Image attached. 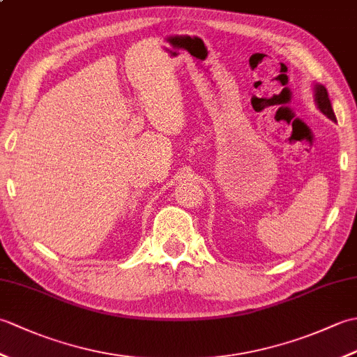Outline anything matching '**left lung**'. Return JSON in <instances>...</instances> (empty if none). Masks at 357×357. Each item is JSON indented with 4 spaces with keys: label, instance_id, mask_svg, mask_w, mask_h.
Wrapping results in <instances>:
<instances>
[{
    "label": "left lung",
    "instance_id": "left-lung-1",
    "mask_svg": "<svg viewBox=\"0 0 357 357\" xmlns=\"http://www.w3.org/2000/svg\"><path fill=\"white\" fill-rule=\"evenodd\" d=\"M313 92H314V102L317 105V109H319L328 119L335 121L336 123V115H335V112H333L327 89H325V86H322V84H314Z\"/></svg>",
    "mask_w": 357,
    "mask_h": 357
}]
</instances>
